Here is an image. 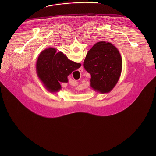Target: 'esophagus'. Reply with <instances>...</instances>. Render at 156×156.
Listing matches in <instances>:
<instances>
[{"mask_svg": "<svg viewBox=\"0 0 156 156\" xmlns=\"http://www.w3.org/2000/svg\"><path fill=\"white\" fill-rule=\"evenodd\" d=\"M79 72H83V69L82 68H80V69H79ZM63 85H65V83H63Z\"/></svg>", "mask_w": 156, "mask_h": 156, "instance_id": "esophagus-1", "label": "esophagus"}]
</instances>
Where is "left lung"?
Wrapping results in <instances>:
<instances>
[{
  "instance_id": "8db88e82",
  "label": "left lung",
  "mask_w": 156,
  "mask_h": 156,
  "mask_svg": "<svg viewBox=\"0 0 156 156\" xmlns=\"http://www.w3.org/2000/svg\"><path fill=\"white\" fill-rule=\"evenodd\" d=\"M84 67L91 74L90 86L101 94L108 93L115 86L122 70V58L112 43L96 42L88 51Z\"/></svg>"
}]
</instances>
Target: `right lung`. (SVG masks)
<instances>
[{"instance_id":"1","label":"right lung","mask_w":156,"mask_h":156,"mask_svg":"<svg viewBox=\"0 0 156 156\" xmlns=\"http://www.w3.org/2000/svg\"><path fill=\"white\" fill-rule=\"evenodd\" d=\"M81 63L69 59L55 48L42 51L39 55L36 64V73L46 90L51 93L59 92L60 83H68V76L81 66Z\"/></svg>"}]
</instances>
